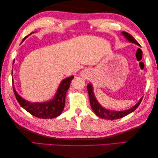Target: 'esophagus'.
<instances>
[{"mask_svg": "<svg viewBox=\"0 0 158 158\" xmlns=\"http://www.w3.org/2000/svg\"><path fill=\"white\" fill-rule=\"evenodd\" d=\"M82 76H85V73H82Z\"/></svg>", "mask_w": 158, "mask_h": 158, "instance_id": "obj_1", "label": "esophagus"}]
</instances>
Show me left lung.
I'll return each instance as SVG.
<instances>
[{
  "label": "left lung",
  "instance_id": "left-lung-1",
  "mask_svg": "<svg viewBox=\"0 0 158 158\" xmlns=\"http://www.w3.org/2000/svg\"><path fill=\"white\" fill-rule=\"evenodd\" d=\"M122 33L127 39L130 41V42L132 43H135L136 45L140 46L139 43L135 39H134V38L132 35H131L130 33L125 31H123ZM87 92H88L89 101H90V105H91L92 109L97 116H99V118L106 119V120H115V119L122 118L123 117H125V116L129 115L130 113H132L133 111L135 110L136 108H138L139 106L140 105L142 99H143V98H141V99L139 100V102L136 103L134 106L130 108V109L128 110H121V111L110 110L106 109V108H104L103 107H102V106L99 104V102H97L96 97H95L94 94V92H93V87H92V84L87 85Z\"/></svg>",
  "mask_w": 158,
  "mask_h": 158
}]
</instances>
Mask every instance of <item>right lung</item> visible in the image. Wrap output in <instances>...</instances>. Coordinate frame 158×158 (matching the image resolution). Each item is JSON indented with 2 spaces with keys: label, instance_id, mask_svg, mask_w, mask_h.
<instances>
[{
  "label": "right lung",
  "instance_id": "add662e5",
  "mask_svg": "<svg viewBox=\"0 0 158 158\" xmlns=\"http://www.w3.org/2000/svg\"><path fill=\"white\" fill-rule=\"evenodd\" d=\"M27 37L28 35L26 36L23 39L22 42ZM73 78H74V77L71 76V77L64 79L59 85L55 97L49 102L43 103H31L28 101H26L17 94L15 89L13 81H12V86H13V91L15 97L21 106L36 118L41 119H51L55 118L61 115L63 111L64 106H65L66 92L69 88L70 83Z\"/></svg>",
  "mask_w": 158,
  "mask_h": 158
}]
</instances>
